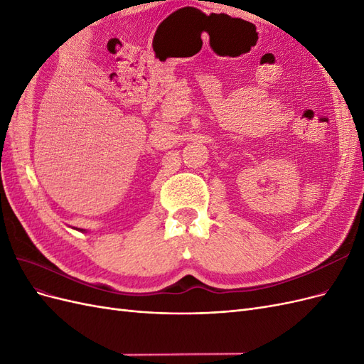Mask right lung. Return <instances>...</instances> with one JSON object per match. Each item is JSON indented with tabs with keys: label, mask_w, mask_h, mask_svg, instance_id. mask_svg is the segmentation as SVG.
<instances>
[{
	"label": "right lung",
	"mask_w": 364,
	"mask_h": 364,
	"mask_svg": "<svg viewBox=\"0 0 364 364\" xmlns=\"http://www.w3.org/2000/svg\"><path fill=\"white\" fill-rule=\"evenodd\" d=\"M74 229H77V230H82V232H85V229H79V228H74Z\"/></svg>",
	"instance_id": "1"
}]
</instances>
